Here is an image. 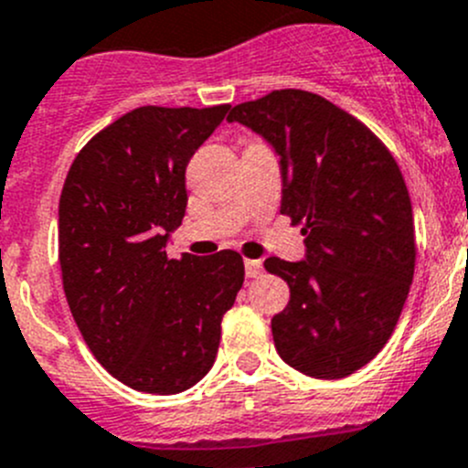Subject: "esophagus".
I'll list each match as a JSON object with an SVG mask.
<instances>
[{
  "label": "esophagus",
  "mask_w": 468,
  "mask_h": 468,
  "mask_svg": "<svg viewBox=\"0 0 468 468\" xmlns=\"http://www.w3.org/2000/svg\"><path fill=\"white\" fill-rule=\"evenodd\" d=\"M261 273H264V266H261V261L246 260V275H248V278H260Z\"/></svg>",
  "instance_id": "obj_1"
}]
</instances>
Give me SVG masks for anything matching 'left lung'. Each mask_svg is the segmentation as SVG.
<instances>
[{
	"label": "left lung",
	"mask_w": 468,
	"mask_h": 468,
	"mask_svg": "<svg viewBox=\"0 0 468 468\" xmlns=\"http://www.w3.org/2000/svg\"><path fill=\"white\" fill-rule=\"evenodd\" d=\"M227 122L273 146L280 213L303 222L305 260L264 261L289 284L287 308L271 319L280 358L314 379L354 375L393 335L413 280V211L398 163L365 123L301 89L234 105Z\"/></svg>",
	"instance_id": "1"
}]
</instances>
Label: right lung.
Masks as SVG:
<instances>
[{
    "instance_id": "1",
    "label": "right lung",
    "mask_w": 468,
    "mask_h": 468,
    "mask_svg": "<svg viewBox=\"0 0 468 468\" xmlns=\"http://www.w3.org/2000/svg\"><path fill=\"white\" fill-rule=\"evenodd\" d=\"M227 110H133L82 146L64 181L66 301L98 363L142 393H184L211 370L222 314L243 284L239 252L165 250L188 204V160Z\"/></svg>"
}]
</instances>
